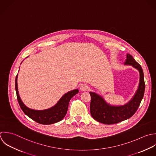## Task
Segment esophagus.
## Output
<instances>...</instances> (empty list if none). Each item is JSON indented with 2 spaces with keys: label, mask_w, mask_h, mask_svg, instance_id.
<instances>
[{
  "label": "esophagus",
  "mask_w": 156,
  "mask_h": 156,
  "mask_svg": "<svg viewBox=\"0 0 156 156\" xmlns=\"http://www.w3.org/2000/svg\"><path fill=\"white\" fill-rule=\"evenodd\" d=\"M80 89L81 91H86L89 89V86L86 84H83L80 86Z\"/></svg>",
  "instance_id": "esophagus-1"
}]
</instances>
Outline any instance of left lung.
<instances>
[{
  "mask_svg": "<svg viewBox=\"0 0 156 156\" xmlns=\"http://www.w3.org/2000/svg\"><path fill=\"white\" fill-rule=\"evenodd\" d=\"M125 65H131L137 69L140 73L138 89L133 98L123 106L111 105L104 98L95 92H90L91 101L90 105L92 117L100 123L111 125L120 123L131 118L137 111L144 97L145 84L144 75L141 66L129 54H127Z\"/></svg>",
  "mask_w": 156,
  "mask_h": 156,
  "instance_id": "1",
  "label": "left lung"
}]
</instances>
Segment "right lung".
Here are the masks:
<instances>
[{
    "label": "right lung",
    "mask_w": 156,
    "mask_h": 156,
    "mask_svg": "<svg viewBox=\"0 0 156 156\" xmlns=\"http://www.w3.org/2000/svg\"><path fill=\"white\" fill-rule=\"evenodd\" d=\"M17 75L15 80V89L17 99L20 108L28 117L36 122L42 125H51L62 120L67 114L70 99L79 92L78 89H75L65 94L59 101L51 108L41 111L34 110L27 107L22 101L17 89Z\"/></svg>",
    "instance_id": "right-lung-1"
}]
</instances>
